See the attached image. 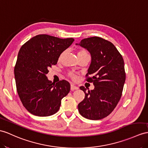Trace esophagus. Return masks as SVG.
I'll list each match as a JSON object with an SVG mask.
<instances>
[{
	"label": "esophagus",
	"mask_w": 148,
	"mask_h": 148,
	"mask_svg": "<svg viewBox=\"0 0 148 148\" xmlns=\"http://www.w3.org/2000/svg\"><path fill=\"white\" fill-rule=\"evenodd\" d=\"M78 86L74 85L73 84L71 85V90H78Z\"/></svg>",
	"instance_id": "obj_1"
}]
</instances>
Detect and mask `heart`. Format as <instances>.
<instances>
[{
  "mask_svg": "<svg viewBox=\"0 0 148 148\" xmlns=\"http://www.w3.org/2000/svg\"><path fill=\"white\" fill-rule=\"evenodd\" d=\"M64 54H65V51H63L62 53L60 54L59 57H58V61H59V62H60V61L62 60L63 57L64 55ZM86 54H89V53H88L87 51H86V50H85V49H81V50H80V51H78V55H86ZM68 77H69L70 78H71L73 80H76L77 79V75H75V74L73 73V72H69V73H68Z\"/></svg>",
  "mask_w": 148,
  "mask_h": 148,
  "instance_id": "obj_1",
  "label": "heart"
}]
</instances>
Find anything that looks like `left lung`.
I'll use <instances>...</instances> for the list:
<instances>
[{
	"label": "left lung",
	"instance_id": "1",
	"mask_svg": "<svg viewBox=\"0 0 148 148\" xmlns=\"http://www.w3.org/2000/svg\"><path fill=\"white\" fill-rule=\"evenodd\" d=\"M79 45L91 54L85 80L93 83L95 88L86 90L80 86L85 96L78 103V111L88 119H102L114 110L121 98L125 80L124 59L116 46L102 38H85Z\"/></svg>",
	"mask_w": 148,
	"mask_h": 148
}]
</instances>
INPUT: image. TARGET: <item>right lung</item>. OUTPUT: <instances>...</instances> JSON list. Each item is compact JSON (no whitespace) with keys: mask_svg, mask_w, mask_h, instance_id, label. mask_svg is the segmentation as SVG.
<instances>
[{"mask_svg":"<svg viewBox=\"0 0 148 148\" xmlns=\"http://www.w3.org/2000/svg\"><path fill=\"white\" fill-rule=\"evenodd\" d=\"M73 41V38L39 34L21 46L14 75L21 101L31 114L46 117L58 111L62 99L70 90V84L64 80L54 84L48 80L46 74Z\"/></svg>","mask_w":148,"mask_h":148,"instance_id":"obj_1","label":"right lung"}]
</instances>
